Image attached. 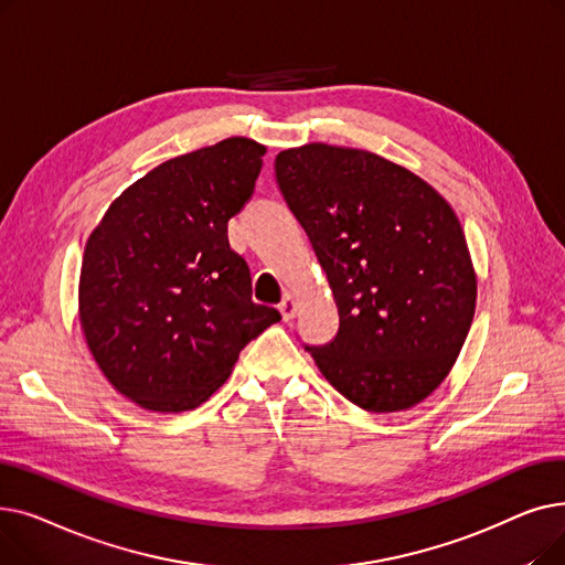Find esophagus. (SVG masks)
I'll return each mask as SVG.
<instances>
[{
  "mask_svg": "<svg viewBox=\"0 0 565 565\" xmlns=\"http://www.w3.org/2000/svg\"><path fill=\"white\" fill-rule=\"evenodd\" d=\"M295 311H298V302H295V298L292 295H284V300L279 302V313H281V318H284V322H288V320H292L295 318Z\"/></svg>",
  "mask_w": 565,
  "mask_h": 565,
  "instance_id": "1",
  "label": "esophagus"
}]
</instances>
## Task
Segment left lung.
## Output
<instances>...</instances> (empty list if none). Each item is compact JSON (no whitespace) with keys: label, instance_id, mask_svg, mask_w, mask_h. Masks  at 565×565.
<instances>
[{"label":"left lung","instance_id":"left-lung-1","mask_svg":"<svg viewBox=\"0 0 565 565\" xmlns=\"http://www.w3.org/2000/svg\"><path fill=\"white\" fill-rule=\"evenodd\" d=\"M275 175L339 309L337 337L305 350L369 412L422 403L451 371L477 307L451 205L405 167L358 148H288Z\"/></svg>","mask_w":565,"mask_h":565}]
</instances>
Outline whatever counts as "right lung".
<instances>
[{"mask_svg":"<svg viewBox=\"0 0 565 565\" xmlns=\"http://www.w3.org/2000/svg\"><path fill=\"white\" fill-rule=\"evenodd\" d=\"M265 146L231 137L148 171L84 247L79 320L105 377L153 412L211 398L241 350L279 322L252 302L226 224L252 199Z\"/></svg>","mask_w":565,"mask_h":565,"instance_id":"obj_1","label":"right lung"}]
</instances>
